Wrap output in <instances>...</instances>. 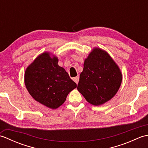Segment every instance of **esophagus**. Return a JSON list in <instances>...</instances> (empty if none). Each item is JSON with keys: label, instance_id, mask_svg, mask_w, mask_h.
I'll return each instance as SVG.
<instances>
[{"label": "esophagus", "instance_id": "esophagus-1", "mask_svg": "<svg viewBox=\"0 0 148 148\" xmlns=\"http://www.w3.org/2000/svg\"><path fill=\"white\" fill-rule=\"evenodd\" d=\"M73 80H74V81L75 83H76L77 84H78V82H79V76H76V77H75L74 79H73Z\"/></svg>", "mask_w": 148, "mask_h": 148}]
</instances>
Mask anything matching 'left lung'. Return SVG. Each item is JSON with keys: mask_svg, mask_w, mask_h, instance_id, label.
Masks as SVG:
<instances>
[{"mask_svg": "<svg viewBox=\"0 0 148 148\" xmlns=\"http://www.w3.org/2000/svg\"><path fill=\"white\" fill-rule=\"evenodd\" d=\"M121 81V71L108 53L95 48L84 60L77 88L89 103L100 106L115 95Z\"/></svg>", "mask_w": 148, "mask_h": 148, "instance_id": "1", "label": "left lung"}]
</instances>
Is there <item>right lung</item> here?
Instances as JSON below:
<instances>
[{
    "label": "right lung",
    "instance_id": "add662e5",
    "mask_svg": "<svg viewBox=\"0 0 148 148\" xmlns=\"http://www.w3.org/2000/svg\"><path fill=\"white\" fill-rule=\"evenodd\" d=\"M25 84L36 101L56 109L65 101L69 93L77 87L67 72L58 65V58L48 53L39 55L27 67Z\"/></svg>",
    "mask_w": 148,
    "mask_h": 148
}]
</instances>
